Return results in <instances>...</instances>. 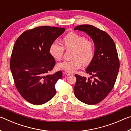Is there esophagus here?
<instances>
[{
  "instance_id": "obj_1",
  "label": "esophagus",
  "mask_w": 131,
  "mask_h": 131,
  "mask_svg": "<svg viewBox=\"0 0 131 131\" xmlns=\"http://www.w3.org/2000/svg\"><path fill=\"white\" fill-rule=\"evenodd\" d=\"M66 76H70V75H72V73H69V72H65V73H64Z\"/></svg>"
}]
</instances>
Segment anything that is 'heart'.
I'll list each match as a JSON object with an SVG mask.
<instances>
[{
  "instance_id": "obj_1",
  "label": "heart",
  "mask_w": 131,
  "mask_h": 131,
  "mask_svg": "<svg viewBox=\"0 0 131 131\" xmlns=\"http://www.w3.org/2000/svg\"><path fill=\"white\" fill-rule=\"evenodd\" d=\"M63 46L57 43H53L50 46V55L57 60L63 57L65 48L74 49L73 60H66L58 64L59 69L64 70L69 73H73L81 68L82 63L89 64L94 57V47L90 41L85 37L75 32H70L66 35L62 40Z\"/></svg>"
}]
</instances>
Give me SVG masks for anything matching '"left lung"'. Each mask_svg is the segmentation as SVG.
I'll use <instances>...</instances> for the list:
<instances>
[{"mask_svg":"<svg viewBox=\"0 0 131 131\" xmlns=\"http://www.w3.org/2000/svg\"><path fill=\"white\" fill-rule=\"evenodd\" d=\"M74 30L89 35L95 45L94 57L86 69L90 78L75 74L74 95L87 105H95L103 100L113 88L119 68L116 45L109 35L91 25H81Z\"/></svg>","mask_w":131,"mask_h":131,"instance_id":"left-lung-1","label":"left lung"}]
</instances>
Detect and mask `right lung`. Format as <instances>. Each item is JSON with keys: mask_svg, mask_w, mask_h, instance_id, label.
Listing matches in <instances>:
<instances>
[{"mask_svg": "<svg viewBox=\"0 0 131 131\" xmlns=\"http://www.w3.org/2000/svg\"><path fill=\"white\" fill-rule=\"evenodd\" d=\"M65 30L64 28L39 26L25 31L15 41L10 69L17 90L28 102L42 105L56 94L55 85L62 73L48 74L55 65L49 48Z\"/></svg>", "mask_w": 131, "mask_h": 131, "instance_id": "add662e5", "label": "right lung"}]
</instances>
